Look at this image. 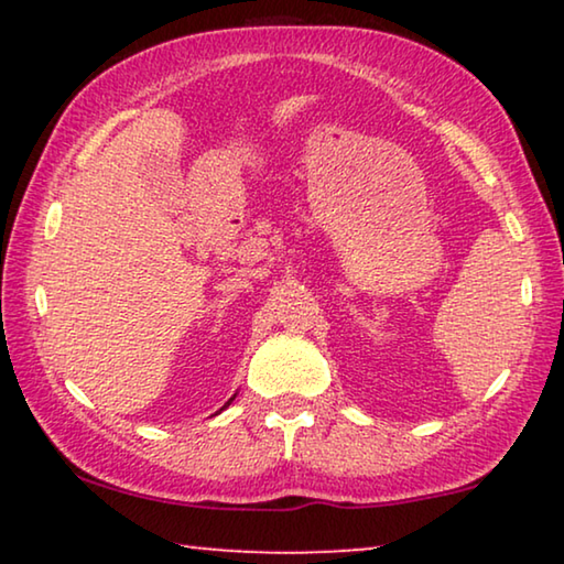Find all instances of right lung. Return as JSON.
Returning a JSON list of instances; mask_svg holds the SVG:
<instances>
[{
	"mask_svg": "<svg viewBox=\"0 0 564 564\" xmlns=\"http://www.w3.org/2000/svg\"><path fill=\"white\" fill-rule=\"evenodd\" d=\"M231 400H234V398H231ZM231 400H228V403H231ZM228 403H226V405H228ZM226 405H224V408H226Z\"/></svg>",
	"mask_w": 564,
	"mask_h": 564,
	"instance_id": "add662e5",
	"label": "right lung"
}]
</instances>
